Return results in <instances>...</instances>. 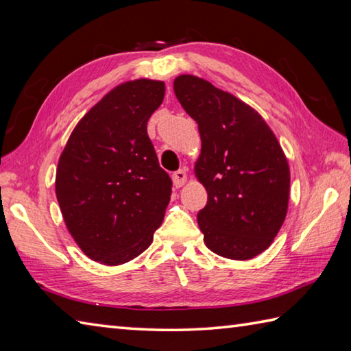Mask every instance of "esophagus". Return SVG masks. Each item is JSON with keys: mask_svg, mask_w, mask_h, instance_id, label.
Wrapping results in <instances>:
<instances>
[{"mask_svg": "<svg viewBox=\"0 0 351 351\" xmlns=\"http://www.w3.org/2000/svg\"><path fill=\"white\" fill-rule=\"evenodd\" d=\"M188 180V176H186L184 169H178L173 174V183L176 188H182V186Z\"/></svg>", "mask_w": 351, "mask_h": 351, "instance_id": "obj_1", "label": "esophagus"}]
</instances>
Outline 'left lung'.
Listing matches in <instances>:
<instances>
[{
    "label": "left lung",
    "mask_w": 351,
    "mask_h": 351,
    "mask_svg": "<svg viewBox=\"0 0 351 351\" xmlns=\"http://www.w3.org/2000/svg\"><path fill=\"white\" fill-rule=\"evenodd\" d=\"M174 92L202 138L194 174L207 191L197 215L204 244L227 259H253L288 213V159L261 113L230 92L191 74L176 77Z\"/></svg>",
    "instance_id": "left-lung-1"
}]
</instances>
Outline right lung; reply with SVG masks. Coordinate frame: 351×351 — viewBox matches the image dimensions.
<instances>
[{
	"label": "right lung",
	"mask_w": 351,
	"mask_h": 351,
	"mask_svg": "<svg viewBox=\"0 0 351 351\" xmlns=\"http://www.w3.org/2000/svg\"><path fill=\"white\" fill-rule=\"evenodd\" d=\"M165 83L115 86L78 121L59 157L56 197L68 232L89 259L123 265L152 245L171 178L147 133Z\"/></svg>",
	"instance_id": "obj_1"
}]
</instances>
